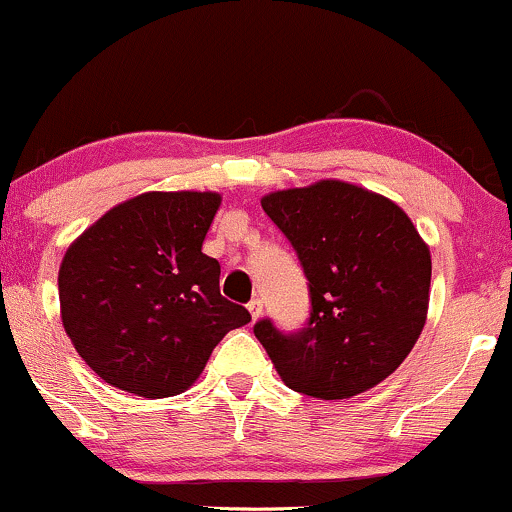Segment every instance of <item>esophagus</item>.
I'll return each mask as SVG.
<instances>
[{"mask_svg":"<svg viewBox=\"0 0 512 512\" xmlns=\"http://www.w3.org/2000/svg\"><path fill=\"white\" fill-rule=\"evenodd\" d=\"M262 310H264V305H262V300H260V298H252L250 303H248V312L252 315V319L262 317Z\"/></svg>","mask_w":512,"mask_h":512,"instance_id":"esophagus-1","label":"esophagus"}]
</instances>
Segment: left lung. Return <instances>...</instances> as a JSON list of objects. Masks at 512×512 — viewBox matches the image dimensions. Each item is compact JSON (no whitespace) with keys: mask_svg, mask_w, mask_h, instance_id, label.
Masks as SVG:
<instances>
[{"mask_svg":"<svg viewBox=\"0 0 512 512\" xmlns=\"http://www.w3.org/2000/svg\"><path fill=\"white\" fill-rule=\"evenodd\" d=\"M262 209L291 240L310 288V319L286 334L272 319L255 336L293 391L341 400L398 369L420 338L432 255L389 197L346 181L276 190Z\"/></svg>","mask_w":512,"mask_h":512,"instance_id":"1","label":"left lung"}]
</instances>
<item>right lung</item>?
Instances as JSON below:
<instances>
[{
  "mask_svg": "<svg viewBox=\"0 0 512 512\" xmlns=\"http://www.w3.org/2000/svg\"><path fill=\"white\" fill-rule=\"evenodd\" d=\"M219 193H143L109 209L59 267L61 322L109 386L166 398L195 384L231 329L250 322L202 252Z\"/></svg>",
  "mask_w": 512,
  "mask_h": 512,
  "instance_id": "right-lung-1",
  "label": "right lung"
}]
</instances>
